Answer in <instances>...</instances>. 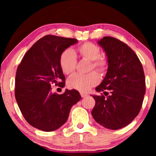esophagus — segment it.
<instances>
[{"label": "esophagus", "instance_id": "esophagus-1", "mask_svg": "<svg viewBox=\"0 0 156 156\" xmlns=\"http://www.w3.org/2000/svg\"><path fill=\"white\" fill-rule=\"evenodd\" d=\"M80 95H81L82 98H85V97H87L88 94H86V93H83V92H80Z\"/></svg>", "mask_w": 156, "mask_h": 156}]
</instances>
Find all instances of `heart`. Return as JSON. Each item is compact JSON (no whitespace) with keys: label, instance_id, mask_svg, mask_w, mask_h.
I'll return each instance as SVG.
<instances>
[{"label":"heart","instance_id":"obj_1","mask_svg":"<svg viewBox=\"0 0 156 156\" xmlns=\"http://www.w3.org/2000/svg\"><path fill=\"white\" fill-rule=\"evenodd\" d=\"M77 52L84 60L91 62L90 70L93 69L98 72L104 73L108 67L105 58L101 56V48L92 42H84L77 48ZM77 60L74 52L71 49H66L62 52L59 58V65L63 73L72 74L76 67ZM100 78L96 73L93 72L87 76L75 74L67 80L69 89L80 92H87L89 89L99 83Z\"/></svg>","mask_w":156,"mask_h":156}]
</instances>
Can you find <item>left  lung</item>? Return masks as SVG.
Segmentation results:
<instances>
[{"instance_id": "obj_1", "label": "left lung", "mask_w": 156, "mask_h": 156, "mask_svg": "<svg viewBox=\"0 0 156 156\" xmlns=\"http://www.w3.org/2000/svg\"><path fill=\"white\" fill-rule=\"evenodd\" d=\"M98 43L106 53L108 69L95 89L107 98L103 94L92 95L95 100L92 115L105 128L120 129L130 124L141 110L145 94L142 64L133 50L119 39L104 37Z\"/></svg>"}]
</instances>
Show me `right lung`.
Instances as JSON below:
<instances>
[{"label":"right lung","instance_id":"obj_1","mask_svg":"<svg viewBox=\"0 0 156 156\" xmlns=\"http://www.w3.org/2000/svg\"><path fill=\"white\" fill-rule=\"evenodd\" d=\"M77 42L76 39L44 36L26 52L17 67L16 101L25 119L37 129L50 132L59 128L73 105L81 99L76 89H66L62 94L51 92L52 84L62 88L65 85L60 55Z\"/></svg>","mask_w":156,"mask_h":156}]
</instances>
